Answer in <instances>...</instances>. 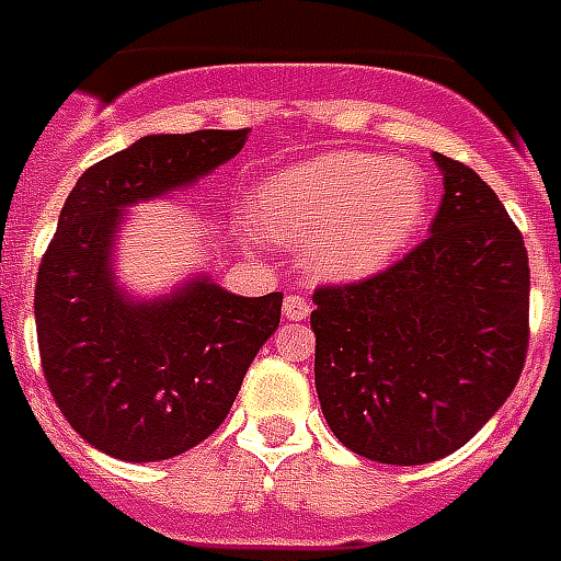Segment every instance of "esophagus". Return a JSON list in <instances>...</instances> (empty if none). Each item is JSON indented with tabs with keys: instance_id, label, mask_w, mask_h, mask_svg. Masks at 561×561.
Listing matches in <instances>:
<instances>
[{
	"instance_id": "esophagus-1",
	"label": "esophagus",
	"mask_w": 561,
	"mask_h": 561,
	"mask_svg": "<svg viewBox=\"0 0 561 561\" xmlns=\"http://www.w3.org/2000/svg\"><path fill=\"white\" fill-rule=\"evenodd\" d=\"M308 313H311V301L305 296H287L284 299V317L287 320H305Z\"/></svg>"
}]
</instances>
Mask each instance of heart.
I'll return each instance as SVG.
<instances>
[{
  "instance_id": "b5f03b06",
  "label": "heart",
  "mask_w": 561,
  "mask_h": 561,
  "mask_svg": "<svg viewBox=\"0 0 561 561\" xmlns=\"http://www.w3.org/2000/svg\"><path fill=\"white\" fill-rule=\"evenodd\" d=\"M253 208L268 236L308 250L320 277L363 280L414 241L426 217V181L383 153L337 150L265 178Z\"/></svg>"
}]
</instances>
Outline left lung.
Instances as JSON below:
<instances>
[{"instance_id":"1","label":"left lung","mask_w":561,"mask_h":561,"mask_svg":"<svg viewBox=\"0 0 561 561\" xmlns=\"http://www.w3.org/2000/svg\"><path fill=\"white\" fill-rule=\"evenodd\" d=\"M444 198L387 272L313 293V380L329 428L365 459L426 465L478 435L523 375L528 256L474 169L432 153Z\"/></svg>"}]
</instances>
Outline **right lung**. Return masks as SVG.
<instances>
[{
    "label": "right lung",
    "instance_id": "obj_1",
    "mask_svg": "<svg viewBox=\"0 0 561 561\" xmlns=\"http://www.w3.org/2000/svg\"><path fill=\"white\" fill-rule=\"evenodd\" d=\"M248 129L145 135L90 165L59 210L38 265L35 329L50 396L69 426L126 462H160L220 426L284 293L236 296L196 274L160 299L117 284L126 210L193 186L236 157Z\"/></svg>",
    "mask_w": 561,
    "mask_h": 561
}]
</instances>
